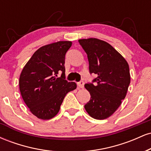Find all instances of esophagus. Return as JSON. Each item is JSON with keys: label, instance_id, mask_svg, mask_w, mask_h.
Listing matches in <instances>:
<instances>
[{"label": "esophagus", "instance_id": "esophagus-1", "mask_svg": "<svg viewBox=\"0 0 151 151\" xmlns=\"http://www.w3.org/2000/svg\"><path fill=\"white\" fill-rule=\"evenodd\" d=\"M77 85H78V86H79V88H81V89H82V88H84V81H79V82L77 83Z\"/></svg>", "mask_w": 151, "mask_h": 151}]
</instances>
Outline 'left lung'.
Masks as SVG:
<instances>
[{
    "label": "left lung",
    "mask_w": 151,
    "mask_h": 151,
    "mask_svg": "<svg viewBox=\"0 0 151 151\" xmlns=\"http://www.w3.org/2000/svg\"><path fill=\"white\" fill-rule=\"evenodd\" d=\"M79 43L87 55L90 74L96 75L84 85L91 95L84 108L93 119H107L126 97L131 81L129 65L106 42L89 38L79 40Z\"/></svg>",
    "instance_id": "8db88e82"
}]
</instances>
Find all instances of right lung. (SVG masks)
I'll use <instances>...</instances> for the list:
<instances>
[{"mask_svg": "<svg viewBox=\"0 0 151 151\" xmlns=\"http://www.w3.org/2000/svg\"><path fill=\"white\" fill-rule=\"evenodd\" d=\"M70 41L47 45L38 49L20 74L19 86L22 99L33 115L47 120L58 114L66 94L77 88L65 79V55ZM61 73V77L57 74Z\"/></svg>", "mask_w": 151, "mask_h": 151, "instance_id": "obj_1", "label": "right lung"}]
</instances>
